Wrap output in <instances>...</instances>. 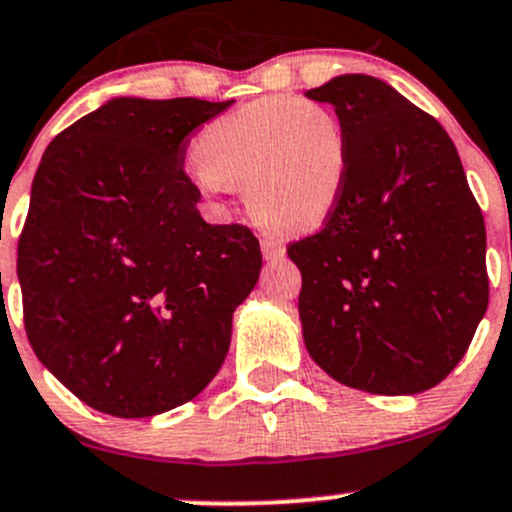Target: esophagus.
Returning <instances> with one entry per match:
<instances>
[{
	"label": "esophagus",
	"mask_w": 512,
	"mask_h": 512,
	"mask_svg": "<svg viewBox=\"0 0 512 512\" xmlns=\"http://www.w3.org/2000/svg\"><path fill=\"white\" fill-rule=\"evenodd\" d=\"M261 251L266 258H280L285 254V244L278 236H266V239L261 241Z\"/></svg>",
	"instance_id": "esophagus-1"
}]
</instances>
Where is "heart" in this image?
Masks as SVG:
<instances>
[{
	"mask_svg": "<svg viewBox=\"0 0 512 512\" xmlns=\"http://www.w3.org/2000/svg\"><path fill=\"white\" fill-rule=\"evenodd\" d=\"M192 158L207 192L244 188L258 222L307 232L327 222L342 200L349 144L329 107L273 95L207 124Z\"/></svg>",
	"mask_w": 512,
	"mask_h": 512,
	"instance_id": "b5f03b06",
	"label": "heart"
}]
</instances>
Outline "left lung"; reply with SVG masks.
<instances>
[{"mask_svg":"<svg viewBox=\"0 0 512 512\" xmlns=\"http://www.w3.org/2000/svg\"><path fill=\"white\" fill-rule=\"evenodd\" d=\"M349 144L342 200L293 241L302 337L334 381L415 395L454 371L488 307L486 224L437 119L371 75L305 92Z\"/></svg>","mask_w":512,"mask_h":512,"instance_id":"obj_1","label":"left lung"}]
</instances>
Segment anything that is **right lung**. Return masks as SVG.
Instances as JSON below:
<instances>
[{
    "mask_svg": "<svg viewBox=\"0 0 512 512\" xmlns=\"http://www.w3.org/2000/svg\"><path fill=\"white\" fill-rule=\"evenodd\" d=\"M232 104L117 97L43 153L16 254L24 327L90 408L158 415L224 364L261 246L244 224L200 217L183 163L192 131Z\"/></svg>",
    "mask_w": 512,
    "mask_h": 512,
    "instance_id": "1",
    "label": "right lung"
}]
</instances>
